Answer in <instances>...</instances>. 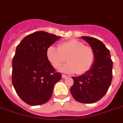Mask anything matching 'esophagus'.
I'll return each mask as SVG.
<instances>
[{"label": "esophagus", "mask_w": 123, "mask_h": 123, "mask_svg": "<svg viewBox=\"0 0 123 123\" xmlns=\"http://www.w3.org/2000/svg\"><path fill=\"white\" fill-rule=\"evenodd\" d=\"M62 78H63V79H66V78H68V76H67V75H63H63H62Z\"/></svg>", "instance_id": "34e87169"}]
</instances>
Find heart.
<instances>
[{
	"label": "heart",
	"mask_w": 123,
	"mask_h": 123,
	"mask_svg": "<svg viewBox=\"0 0 123 123\" xmlns=\"http://www.w3.org/2000/svg\"><path fill=\"white\" fill-rule=\"evenodd\" d=\"M46 57L52 65L59 69L63 63H68L62 67L61 71L68 73H76L82 75L92 68L95 60V53L92 47L77 39H70L61 43L58 48L49 46Z\"/></svg>",
	"instance_id": "obj_1"
}]
</instances>
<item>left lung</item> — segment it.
I'll list each match as a JSON object with an SVG mask.
<instances>
[{
  "label": "left lung",
  "instance_id": "left-lung-1",
  "mask_svg": "<svg viewBox=\"0 0 123 123\" xmlns=\"http://www.w3.org/2000/svg\"><path fill=\"white\" fill-rule=\"evenodd\" d=\"M82 38L94 51V63L88 72L77 77H73L74 83L70 91L77 102L92 104L104 97L109 89L113 77V62L109 50L102 41L90 37Z\"/></svg>",
  "mask_w": 123,
  "mask_h": 123
}]
</instances>
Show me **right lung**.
Segmentation results:
<instances>
[{
  "label": "right lung",
  "instance_id": "1",
  "mask_svg": "<svg viewBox=\"0 0 123 123\" xmlns=\"http://www.w3.org/2000/svg\"><path fill=\"white\" fill-rule=\"evenodd\" d=\"M60 38L45 31H37L26 36L17 46L12 60V81L16 93L27 104L46 103L55 84L62 78L46 57L48 47Z\"/></svg>",
  "mask_w": 123,
  "mask_h": 123
}]
</instances>
